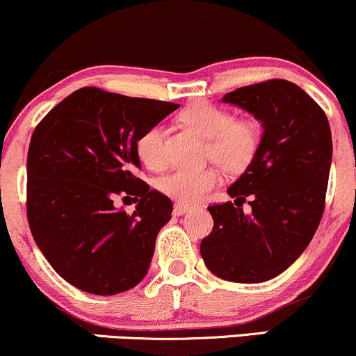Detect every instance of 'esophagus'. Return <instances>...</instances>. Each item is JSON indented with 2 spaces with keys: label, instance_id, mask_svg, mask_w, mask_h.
<instances>
[{
  "label": "esophagus",
  "instance_id": "esophagus-1",
  "mask_svg": "<svg viewBox=\"0 0 356 356\" xmlns=\"http://www.w3.org/2000/svg\"><path fill=\"white\" fill-rule=\"evenodd\" d=\"M192 209L191 206H186V204H175L174 206V214L175 216H182L186 214V212H189Z\"/></svg>",
  "mask_w": 356,
  "mask_h": 356
}]
</instances>
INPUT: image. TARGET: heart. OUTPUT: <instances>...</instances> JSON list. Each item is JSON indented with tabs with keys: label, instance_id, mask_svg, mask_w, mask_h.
<instances>
[{
	"label": "heart",
	"instance_id": "heart-1",
	"mask_svg": "<svg viewBox=\"0 0 356 356\" xmlns=\"http://www.w3.org/2000/svg\"><path fill=\"white\" fill-rule=\"evenodd\" d=\"M179 122L207 138V155L229 172H241L251 164L259 147V129L254 122L234 120L227 110L209 102H194L179 113ZM136 150L147 169L159 170L165 164L164 130L152 125L140 134ZM220 184L218 167L207 165L201 169H179L165 175L159 189L170 199L194 204L202 201Z\"/></svg>",
	"mask_w": 356,
	"mask_h": 356
}]
</instances>
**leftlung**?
<instances>
[{"mask_svg":"<svg viewBox=\"0 0 356 356\" xmlns=\"http://www.w3.org/2000/svg\"><path fill=\"white\" fill-rule=\"evenodd\" d=\"M263 124L257 152L227 189L236 201L209 206L214 227L201 256L234 283H263L288 269L313 239L325 211L333 142L328 118L305 90L268 80L222 97ZM250 199L252 212L242 211Z\"/></svg>","mask_w":356,"mask_h":356,"instance_id":"obj_1","label":"left lung"}]
</instances>
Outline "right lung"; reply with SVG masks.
I'll use <instances>...</instances> for the list:
<instances>
[{"instance_id":"obj_1","label":"right lung","mask_w":356,"mask_h":356,"mask_svg":"<svg viewBox=\"0 0 356 356\" xmlns=\"http://www.w3.org/2000/svg\"><path fill=\"white\" fill-rule=\"evenodd\" d=\"M177 104L85 87L36 125L26 161V214L36 246L65 281L92 295L144 280L172 201L138 179V136ZM120 195L138 202L127 215Z\"/></svg>"}]
</instances>
